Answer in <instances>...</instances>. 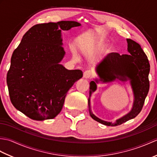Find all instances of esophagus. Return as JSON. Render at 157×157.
<instances>
[{
    "instance_id": "34e87169",
    "label": "esophagus",
    "mask_w": 157,
    "mask_h": 157,
    "mask_svg": "<svg viewBox=\"0 0 157 157\" xmlns=\"http://www.w3.org/2000/svg\"><path fill=\"white\" fill-rule=\"evenodd\" d=\"M93 75V73L90 71V70H86V71L84 73V78L88 79V78H91Z\"/></svg>"
}]
</instances>
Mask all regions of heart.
I'll return each instance as SVG.
<instances>
[{
	"mask_svg": "<svg viewBox=\"0 0 157 157\" xmlns=\"http://www.w3.org/2000/svg\"><path fill=\"white\" fill-rule=\"evenodd\" d=\"M96 44H97V46H99V47H104V46L106 45V43L103 39H99L98 42H96Z\"/></svg>",
	"mask_w": 157,
	"mask_h": 157,
	"instance_id": "obj_1",
	"label": "heart"
}]
</instances>
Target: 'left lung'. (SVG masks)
Listing matches in <instances>:
<instances>
[{
	"mask_svg": "<svg viewBox=\"0 0 157 157\" xmlns=\"http://www.w3.org/2000/svg\"><path fill=\"white\" fill-rule=\"evenodd\" d=\"M127 42L128 55L110 53L98 63L96 71L101 78L100 80L103 82H111L116 79L123 82L130 79L134 94L132 111L115 123L105 121L93 114L90 105V98L88 99L90 115L95 121L107 126L119 125L136 117L142 111L149 90L150 64L147 56L138 43L131 39H127ZM96 83H98L97 79L90 83V96L96 90Z\"/></svg>",
	"mask_w": 157,
	"mask_h": 157,
	"instance_id": "obj_1",
	"label": "left lung"
}]
</instances>
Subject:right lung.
<instances>
[{"label":"right lung","mask_w":157,"mask_h":157,"mask_svg":"<svg viewBox=\"0 0 157 157\" xmlns=\"http://www.w3.org/2000/svg\"><path fill=\"white\" fill-rule=\"evenodd\" d=\"M79 25L73 21L35 25L13 51L6 75L9 94L13 105L29 118H55L69 90L82 78L81 70H68L59 64L65 53L61 30Z\"/></svg>","instance_id":"obj_1"}]
</instances>
